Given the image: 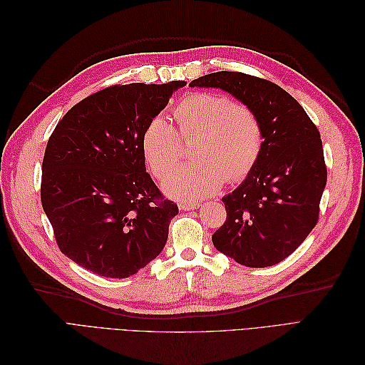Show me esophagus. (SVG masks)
<instances>
[{"label": "esophagus", "instance_id": "obj_1", "mask_svg": "<svg viewBox=\"0 0 365 365\" xmlns=\"http://www.w3.org/2000/svg\"><path fill=\"white\" fill-rule=\"evenodd\" d=\"M180 210H182V212H190V210H196L197 207H200V204H189V202H180Z\"/></svg>", "mask_w": 365, "mask_h": 365}]
</instances>
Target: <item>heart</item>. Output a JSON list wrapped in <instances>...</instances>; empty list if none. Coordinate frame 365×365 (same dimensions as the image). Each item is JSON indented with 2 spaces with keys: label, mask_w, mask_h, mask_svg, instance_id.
<instances>
[{
  "label": "heart",
  "mask_w": 365,
  "mask_h": 365,
  "mask_svg": "<svg viewBox=\"0 0 365 365\" xmlns=\"http://www.w3.org/2000/svg\"><path fill=\"white\" fill-rule=\"evenodd\" d=\"M175 128L152 118L141 135V150L152 175L164 180L180 163L181 140L192 146L195 163L182 165L164 182V190L182 201L216 193L222 184L245 180L256 168L263 130L254 109L215 93L182 97L173 108Z\"/></svg>",
  "instance_id": "1"
}]
</instances>
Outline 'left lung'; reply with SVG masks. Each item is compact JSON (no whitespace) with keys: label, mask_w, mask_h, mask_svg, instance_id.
I'll list each match as a JSON object with an SVG mask.
<instances>
[{"label":"left lung","mask_w":365,"mask_h":365,"mask_svg":"<svg viewBox=\"0 0 365 365\" xmlns=\"http://www.w3.org/2000/svg\"><path fill=\"white\" fill-rule=\"evenodd\" d=\"M190 86L228 91L260 120V158L245 181L222 197L227 219L212 240L240 264L272 267L300 247L318 222L327 181L319 132L303 106L267 79L217 71L197 77Z\"/></svg>","instance_id":"8db88e82"}]
</instances>
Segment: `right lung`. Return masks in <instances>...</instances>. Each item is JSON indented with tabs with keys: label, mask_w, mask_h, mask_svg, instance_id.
Wrapping results in <instances>:
<instances>
[{
	"label": "right lung",
	"mask_w": 365,
	"mask_h": 365,
	"mask_svg": "<svg viewBox=\"0 0 365 365\" xmlns=\"http://www.w3.org/2000/svg\"><path fill=\"white\" fill-rule=\"evenodd\" d=\"M184 85L103 88L74 105L50 135L42 208L59 250L85 269L126 279L163 251L178 205L146 172L141 135Z\"/></svg>",
	"instance_id": "right-lung-1"
}]
</instances>
